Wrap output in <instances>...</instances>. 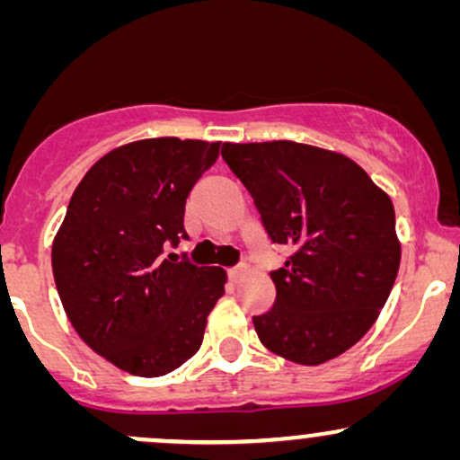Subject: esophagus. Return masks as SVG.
Wrapping results in <instances>:
<instances>
[{
  "mask_svg": "<svg viewBox=\"0 0 460 460\" xmlns=\"http://www.w3.org/2000/svg\"><path fill=\"white\" fill-rule=\"evenodd\" d=\"M246 272V266H235V268H231L229 270V279L231 281H240L242 279V274Z\"/></svg>",
  "mask_w": 460,
  "mask_h": 460,
  "instance_id": "obj_1",
  "label": "esophagus"
}]
</instances>
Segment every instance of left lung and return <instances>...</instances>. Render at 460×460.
Wrapping results in <instances>:
<instances>
[{"mask_svg":"<svg viewBox=\"0 0 460 460\" xmlns=\"http://www.w3.org/2000/svg\"><path fill=\"white\" fill-rule=\"evenodd\" d=\"M220 153L272 242L294 251L270 272L277 300L252 318L257 337L300 366L340 357L372 329L398 274L392 199L350 157L314 145L225 142Z\"/></svg>","mask_w":460,"mask_h":460,"instance_id":"8db88e82","label":"left lung"}]
</instances>
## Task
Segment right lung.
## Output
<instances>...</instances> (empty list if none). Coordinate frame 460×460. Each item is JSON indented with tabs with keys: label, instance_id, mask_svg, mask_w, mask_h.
<instances>
[{
	"label": "right lung",
	"instance_id": "add662e5",
	"mask_svg": "<svg viewBox=\"0 0 460 460\" xmlns=\"http://www.w3.org/2000/svg\"><path fill=\"white\" fill-rule=\"evenodd\" d=\"M220 142L175 136L105 153L73 192L54 237L51 266L66 318L105 361L134 376L177 369L203 344L226 272L164 260L188 237L186 199L218 157Z\"/></svg>",
	"mask_w": 460,
	"mask_h": 460
}]
</instances>
